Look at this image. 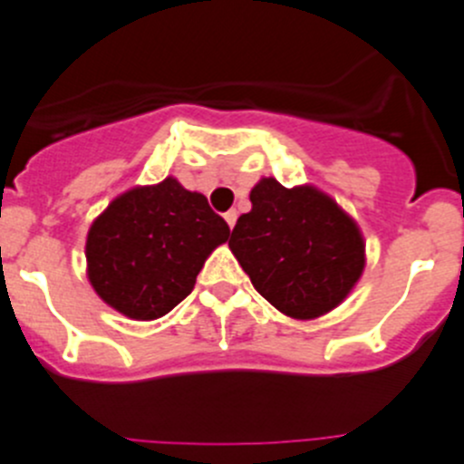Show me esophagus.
I'll return each instance as SVG.
<instances>
[{
    "label": "esophagus",
    "instance_id": "34e87169",
    "mask_svg": "<svg viewBox=\"0 0 464 464\" xmlns=\"http://www.w3.org/2000/svg\"><path fill=\"white\" fill-rule=\"evenodd\" d=\"M224 219H227L228 228H233V227H236V219H237V213H236V210H228V213H224Z\"/></svg>",
    "mask_w": 464,
    "mask_h": 464
}]
</instances>
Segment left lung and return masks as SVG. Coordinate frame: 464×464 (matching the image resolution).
<instances>
[{
    "instance_id": "1",
    "label": "left lung",
    "mask_w": 464,
    "mask_h": 464,
    "mask_svg": "<svg viewBox=\"0 0 464 464\" xmlns=\"http://www.w3.org/2000/svg\"><path fill=\"white\" fill-rule=\"evenodd\" d=\"M231 233L233 256L285 316L319 319L348 298L366 266L357 222L316 186L262 177Z\"/></svg>"
}]
</instances>
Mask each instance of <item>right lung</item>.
I'll list each match as a JSON object with an SVG mask.
<instances>
[{"label": "right lung", "instance_id": "add662e5", "mask_svg": "<svg viewBox=\"0 0 464 464\" xmlns=\"http://www.w3.org/2000/svg\"><path fill=\"white\" fill-rule=\"evenodd\" d=\"M228 236L231 228L208 199L175 177L134 186L89 227L87 278L128 319H161L193 292L206 258Z\"/></svg>", "mask_w": 464, "mask_h": 464}]
</instances>
